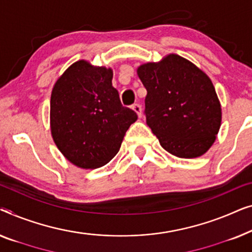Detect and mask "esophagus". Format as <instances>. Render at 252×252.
I'll use <instances>...</instances> for the list:
<instances>
[{
  "label": "esophagus",
  "mask_w": 252,
  "mask_h": 252,
  "mask_svg": "<svg viewBox=\"0 0 252 252\" xmlns=\"http://www.w3.org/2000/svg\"><path fill=\"white\" fill-rule=\"evenodd\" d=\"M132 109L137 113V115L140 118V116H141V106L139 104H133L132 105Z\"/></svg>",
  "instance_id": "1"
}]
</instances>
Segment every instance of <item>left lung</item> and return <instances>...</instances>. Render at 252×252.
<instances>
[{"label": "left lung", "instance_id": "1", "mask_svg": "<svg viewBox=\"0 0 252 252\" xmlns=\"http://www.w3.org/2000/svg\"><path fill=\"white\" fill-rule=\"evenodd\" d=\"M147 90L145 116L148 126L170 154L193 158L216 140L221 108L207 74L178 55L137 69Z\"/></svg>", "mask_w": 252, "mask_h": 252}]
</instances>
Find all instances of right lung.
<instances>
[{"instance_id": "add662e5", "label": "right lung", "mask_w": 252, "mask_h": 252, "mask_svg": "<svg viewBox=\"0 0 252 252\" xmlns=\"http://www.w3.org/2000/svg\"><path fill=\"white\" fill-rule=\"evenodd\" d=\"M112 79L111 68L80 60L65 70L52 89V138L63 157L80 168L95 169L111 161L138 118L122 106Z\"/></svg>"}]
</instances>
